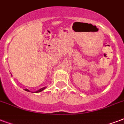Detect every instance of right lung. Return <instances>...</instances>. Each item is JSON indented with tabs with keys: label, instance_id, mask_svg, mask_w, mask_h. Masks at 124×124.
<instances>
[{
	"label": "right lung",
	"instance_id": "1",
	"mask_svg": "<svg viewBox=\"0 0 124 124\" xmlns=\"http://www.w3.org/2000/svg\"><path fill=\"white\" fill-rule=\"evenodd\" d=\"M45 88H46V87H43V88H41V89H40V90H38V91H37V92H34V93H39V92H42V91L44 90ZM25 91H27V92H30V91H29V90H27V89H25Z\"/></svg>",
	"mask_w": 124,
	"mask_h": 124
}]
</instances>
